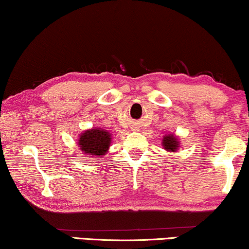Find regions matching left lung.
I'll return each instance as SVG.
<instances>
[{"label": "left lung", "instance_id": "1", "mask_svg": "<svg viewBox=\"0 0 249 249\" xmlns=\"http://www.w3.org/2000/svg\"><path fill=\"white\" fill-rule=\"evenodd\" d=\"M162 146L166 152H177L180 147L179 138L173 134H166L163 136Z\"/></svg>", "mask_w": 249, "mask_h": 249}]
</instances>
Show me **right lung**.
Masks as SVG:
<instances>
[{
  "mask_svg": "<svg viewBox=\"0 0 249 249\" xmlns=\"http://www.w3.org/2000/svg\"><path fill=\"white\" fill-rule=\"evenodd\" d=\"M77 142L78 147L84 155L90 158H103L110 148L112 135L105 129L94 127L81 132Z\"/></svg>",
  "mask_w": 249,
  "mask_h": 249,
  "instance_id": "1",
  "label": "right lung"
}]
</instances>
